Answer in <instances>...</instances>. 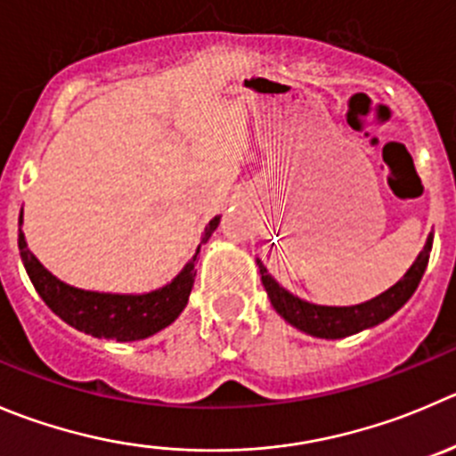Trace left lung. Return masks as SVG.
Returning <instances> with one entry per match:
<instances>
[{
  "mask_svg": "<svg viewBox=\"0 0 456 456\" xmlns=\"http://www.w3.org/2000/svg\"><path fill=\"white\" fill-rule=\"evenodd\" d=\"M430 249L432 236L428 238L426 247L419 254V258L414 260L412 267L408 269V273L395 287H390L386 294L377 296V298L368 300V303L354 305V307H321V305L305 303V300L296 298L294 294L282 289L269 276L267 269L263 267L260 260H256V263L260 267V278H263V285L267 289L273 309L287 322H291L298 330L307 331V334L318 336V338H343V336H352L356 331L365 330V327L379 325V322L390 318L396 309H401L408 303V298L414 294L419 282H421L423 272L428 267V260H430Z\"/></svg>",
  "mask_w": 456,
  "mask_h": 456,
  "instance_id": "obj_1",
  "label": "left lung"
}]
</instances>
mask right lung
Instances as JSON below:
<instances>
[{"mask_svg":"<svg viewBox=\"0 0 456 456\" xmlns=\"http://www.w3.org/2000/svg\"><path fill=\"white\" fill-rule=\"evenodd\" d=\"M220 218H214L205 229L200 247L209 240ZM21 224V218H20ZM20 254L24 260L26 273L35 285L44 303L75 330L91 334L95 338L116 340H140L156 334L162 327L171 325L187 305L191 294L193 278H196V256L187 263V267L162 289L142 296H120V294H97V291L75 289L66 282L57 281L51 272L39 265V260L26 247L24 233L20 229Z\"/></svg>","mask_w":456,"mask_h":456,"instance_id":"add662e5","label":"right lung"}]
</instances>
